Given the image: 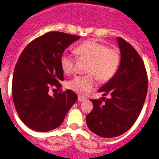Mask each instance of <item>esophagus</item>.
I'll return each instance as SVG.
<instances>
[{
  "instance_id": "34e87169",
  "label": "esophagus",
  "mask_w": 159,
  "mask_h": 159,
  "mask_svg": "<svg viewBox=\"0 0 159 159\" xmlns=\"http://www.w3.org/2000/svg\"><path fill=\"white\" fill-rule=\"evenodd\" d=\"M86 100V98L85 97H84V96H82V95H79L78 96V101L79 102H84Z\"/></svg>"
}]
</instances>
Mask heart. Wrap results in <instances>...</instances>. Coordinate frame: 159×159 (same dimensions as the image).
<instances>
[{
    "label": "heart",
    "instance_id": "1",
    "mask_svg": "<svg viewBox=\"0 0 159 159\" xmlns=\"http://www.w3.org/2000/svg\"><path fill=\"white\" fill-rule=\"evenodd\" d=\"M75 52L81 59L89 61L87 72L84 75H76L67 83L72 91L80 94H87L95 88L97 79L100 82L110 80L118 71L122 57L116 48H109L107 45L90 39L75 46ZM75 57L65 52L62 53L60 63L65 74L74 72Z\"/></svg>",
    "mask_w": 159,
    "mask_h": 159
}]
</instances>
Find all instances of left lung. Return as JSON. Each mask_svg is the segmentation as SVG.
<instances>
[{"label": "left lung", "mask_w": 159, "mask_h": 159, "mask_svg": "<svg viewBox=\"0 0 159 159\" xmlns=\"http://www.w3.org/2000/svg\"><path fill=\"white\" fill-rule=\"evenodd\" d=\"M117 43L122 57L120 66L98 91L110 98L91 99L92 111L86 116L90 130L104 138L116 137L130 129L142 110L148 93V74L142 58L125 39L118 37Z\"/></svg>", "instance_id": "left-lung-1"}]
</instances>
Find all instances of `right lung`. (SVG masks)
<instances>
[{
	"label": "right lung",
	"instance_id": "add662e5",
	"mask_svg": "<svg viewBox=\"0 0 159 159\" xmlns=\"http://www.w3.org/2000/svg\"><path fill=\"white\" fill-rule=\"evenodd\" d=\"M80 39L49 31L30 42L20 54L13 73L11 93L19 116L30 129L43 132L57 129L76 102L75 92L61 91L64 72L60 59L65 49ZM51 87L60 91L49 96Z\"/></svg>",
	"mask_w": 159,
	"mask_h": 159
}]
</instances>
